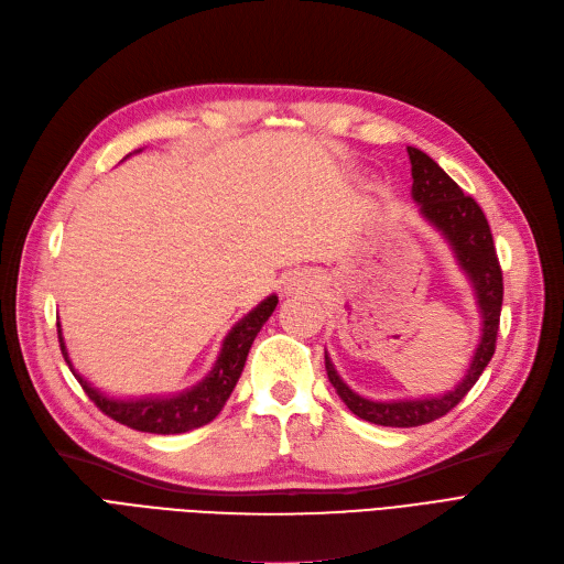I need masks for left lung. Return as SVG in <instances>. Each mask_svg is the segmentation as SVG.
<instances>
[{"mask_svg":"<svg viewBox=\"0 0 564 564\" xmlns=\"http://www.w3.org/2000/svg\"><path fill=\"white\" fill-rule=\"evenodd\" d=\"M410 162H412V198L419 204V213L425 221L444 236V240L452 245L458 265L465 270L467 280L475 289L477 305L481 312V340L477 345L471 364L465 377L458 384L444 393L433 398H414V400H389L377 402L364 395L354 393L333 368L330 358L326 354V372L335 393L356 414L358 419L389 425V427H414L431 423L446 412H452L456 404L467 395V391L477 384V379L486 370L488 360L495 354V340H498L500 328V312H502V268L495 254L492 234L488 227V219L479 204L471 196H465L463 189L448 177L435 160H431L425 152L416 148H408Z\"/></svg>","mask_w":564,"mask_h":564,"instance_id":"1","label":"left lung"}]
</instances>
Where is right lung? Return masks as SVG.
Returning <instances> with one entry per match:
<instances>
[{
    "label": "right lung",
    "instance_id": "right-lung-1",
    "mask_svg": "<svg viewBox=\"0 0 564 564\" xmlns=\"http://www.w3.org/2000/svg\"><path fill=\"white\" fill-rule=\"evenodd\" d=\"M275 307H278V296L273 294L265 301H261L250 314H245V317L229 330V335L224 337L221 351L215 360L213 370L206 375V379H200L196 387L169 398L118 400V398L104 395L101 391H97L93 384H89L83 375L74 370L69 351H66V345H64L62 328L57 324L59 349L66 364H69L74 377L80 381L87 398L93 400L106 416L141 433L177 435V433H187V431H194V427L210 423L221 412L231 391L236 389V381L245 368L247 354H250L257 333L268 322V317L273 314Z\"/></svg>",
    "mask_w": 564,
    "mask_h": 564
}]
</instances>
